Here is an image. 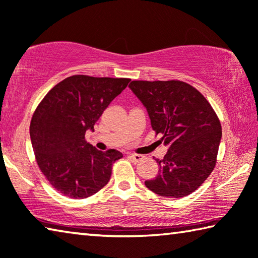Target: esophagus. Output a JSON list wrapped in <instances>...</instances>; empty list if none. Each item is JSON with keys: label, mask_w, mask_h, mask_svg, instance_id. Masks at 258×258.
Wrapping results in <instances>:
<instances>
[{"label": "esophagus", "mask_w": 258, "mask_h": 258, "mask_svg": "<svg viewBox=\"0 0 258 258\" xmlns=\"http://www.w3.org/2000/svg\"><path fill=\"white\" fill-rule=\"evenodd\" d=\"M129 159L132 160L135 163H138L139 161L143 160V156L139 155V154H129Z\"/></svg>", "instance_id": "1"}]
</instances>
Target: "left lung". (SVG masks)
I'll use <instances>...</instances> for the list:
<instances>
[{"instance_id":"left-lung-1","label":"left lung","mask_w":258,"mask_h":258,"mask_svg":"<svg viewBox=\"0 0 258 258\" xmlns=\"http://www.w3.org/2000/svg\"><path fill=\"white\" fill-rule=\"evenodd\" d=\"M150 115L155 134L169 146L157 159L159 175L146 187L163 197L181 198L196 190L214 170L222 128L209 101L184 81L133 80L129 85Z\"/></svg>"}]
</instances>
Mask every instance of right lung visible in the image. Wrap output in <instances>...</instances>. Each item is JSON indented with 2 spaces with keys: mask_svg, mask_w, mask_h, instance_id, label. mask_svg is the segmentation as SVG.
<instances>
[{
  "mask_svg": "<svg viewBox=\"0 0 258 258\" xmlns=\"http://www.w3.org/2000/svg\"><path fill=\"white\" fill-rule=\"evenodd\" d=\"M129 81L75 75L54 86L36 107L29 128L36 161L62 195L87 198L110 180L112 165L122 153L96 150L85 134Z\"/></svg>",
  "mask_w": 258,
  "mask_h": 258,
  "instance_id": "obj_1",
  "label": "right lung"
}]
</instances>
